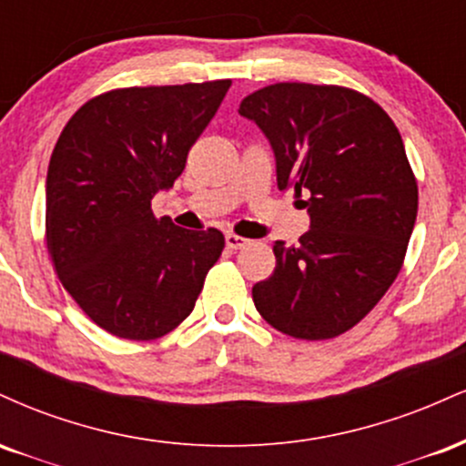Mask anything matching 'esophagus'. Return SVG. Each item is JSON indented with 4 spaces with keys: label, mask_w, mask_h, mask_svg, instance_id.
Listing matches in <instances>:
<instances>
[{
    "label": "esophagus",
    "mask_w": 466,
    "mask_h": 466,
    "mask_svg": "<svg viewBox=\"0 0 466 466\" xmlns=\"http://www.w3.org/2000/svg\"><path fill=\"white\" fill-rule=\"evenodd\" d=\"M248 243H249V240L243 238V237H238V234H234V232H228L226 234V245H228L229 249H243Z\"/></svg>",
    "instance_id": "34e87169"
}]
</instances>
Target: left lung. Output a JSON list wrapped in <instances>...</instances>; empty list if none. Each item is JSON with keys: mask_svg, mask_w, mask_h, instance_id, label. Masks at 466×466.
Masks as SVG:
<instances>
[{"mask_svg": "<svg viewBox=\"0 0 466 466\" xmlns=\"http://www.w3.org/2000/svg\"><path fill=\"white\" fill-rule=\"evenodd\" d=\"M271 142L280 190H293L311 229L251 289L267 324L296 339H333L386 296L403 267L419 186L397 125L341 85L276 83L240 100Z\"/></svg>", "mask_w": 466, "mask_h": 466, "instance_id": "left-lung-1", "label": "left lung"}]
</instances>
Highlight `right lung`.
I'll list each match as a JSON object with an SVG mask.
<instances>
[{
    "label": "right lung",
    "instance_id": "obj_1",
    "mask_svg": "<svg viewBox=\"0 0 466 466\" xmlns=\"http://www.w3.org/2000/svg\"><path fill=\"white\" fill-rule=\"evenodd\" d=\"M232 80L111 89L58 136L46 181L52 265L85 315L122 339L170 333L195 309L226 248L217 228L181 229L151 210Z\"/></svg>",
    "mask_w": 466,
    "mask_h": 466
}]
</instances>
